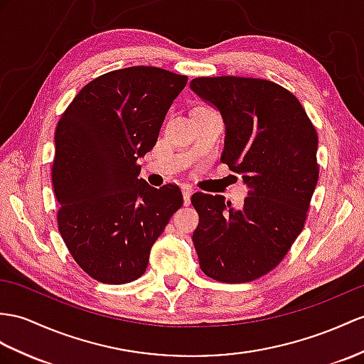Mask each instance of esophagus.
Instances as JSON below:
<instances>
[{"mask_svg":"<svg viewBox=\"0 0 364 364\" xmlns=\"http://www.w3.org/2000/svg\"><path fill=\"white\" fill-rule=\"evenodd\" d=\"M181 190H182V194H183V203L185 205H190V200H191V194H193V187L191 185H187V183H183L182 187H181Z\"/></svg>","mask_w":364,"mask_h":364,"instance_id":"obj_1","label":"esophagus"}]
</instances>
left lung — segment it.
Segmentation results:
<instances>
[{
    "instance_id": "obj_1",
    "label": "left lung",
    "mask_w": 364,
    "mask_h": 364,
    "mask_svg": "<svg viewBox=\"0 0 364 364\" xmlns=\"http://www.w3.org/2000/svg\"><path fill=\"white\" fill-rule=\"evenodd\" d=\"M190 87L225 125L220 162L249 188L241 208L219 194L194 193L193 244L207 277L249 282L282 261L303 232L318 182V136L296 97L262 78L199 77Z\"/></svg>"
}]
</instances>
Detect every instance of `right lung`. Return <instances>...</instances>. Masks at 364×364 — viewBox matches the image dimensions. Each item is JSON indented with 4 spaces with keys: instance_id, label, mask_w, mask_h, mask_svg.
Returning <instances> with one entry per match:
<instances>
[{
    "instance_id": "1",
    "label": "right lung",
    "mask_w": 364,
    "mask_h": 364,
    "mask_svg": "<svg viewBox=\"0 0 364 364\" xmlns=\"http://www.w3.org/2000/svg\"><path fill=\"white\" fill-rule=\"evenodd\" d=\"M187 75L154 66L111 70L87 83L55 129L52 183L58 230L91 278L125 284L145 273L149 252L182 207L177 185L139 179V157L156 145Z\"/></svg>"
}]
</instances>
